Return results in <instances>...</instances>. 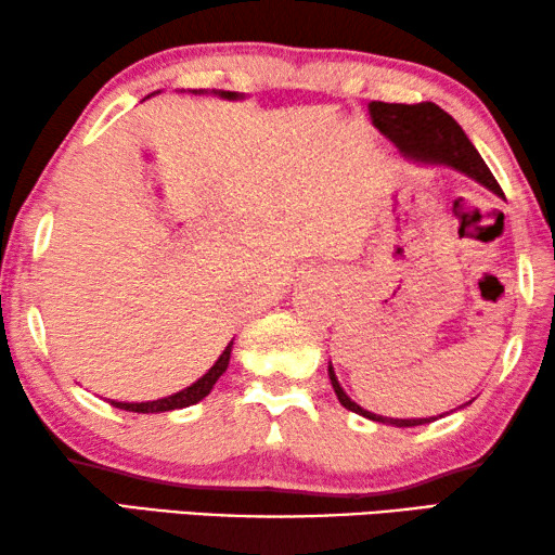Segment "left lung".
I'll list each match as a JSON object with an SVG mask.
<instances>
[{"instance_id":"8db88e82","label":"left lung","mask_w":555,"mask_h":555,"mask_svg":"<svg viewBox=\"0 0 555 555\" xmlns=\"http://www.w3.org/2000/svg\"><path fill=\"white\" fill-rule=\"evenodd\" d=\"M369 115L371 122H374L380 134L396 144L398 152L405 162L421 167H450L475 179L477 184H482L489 192L504 198L502 186L496 184L492 171L485 165V159L479 157L475 144L469 142L465 130L452 120V117L442 111L440 105L435 103H415V105H403V103H380V100H371L369 103ZM330 380L334 393H337L339 403L347 408V411L369 417L374 423L393 425V428H415V425H425L438 421V417H386L376 415L353 403L347 396V390L341 388L337 374H334V366L330 361ZM467 401L465 405H469ZM460 405V408H465Z\"/></svg>"}]
</instances>
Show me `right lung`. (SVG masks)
Masks as SVG:
<instances>
[{
  "mask_svg": "<svg viewBox=\"0 0 555 555\" xmlns=\"http://www.w3.org/2000/svg\"><path fill=\"white\" fill-rule=\"evenodd\" d=\"M157 93H159V90H157ZM189 93H194V95H216V98H221V100H245L243 93H233V90H189ZM231 351H233V341H229V347L223 349L221 357L216 359L214 366L208 369L202 378L194 380L192 386L177 390V393L165 396V398H157V401H144V403L111 401V405L120 408V411H132V413H167V411H179V408H189V405H194L198 401H204V398L211 393V388H214L216 380L223 376L225 369H229Z\"/></svg>",
  "mask_w": 555,
  "mask_h": 555,
  "instance_id": "obj_1",
  "label": "right lung"
}]
</instances>
